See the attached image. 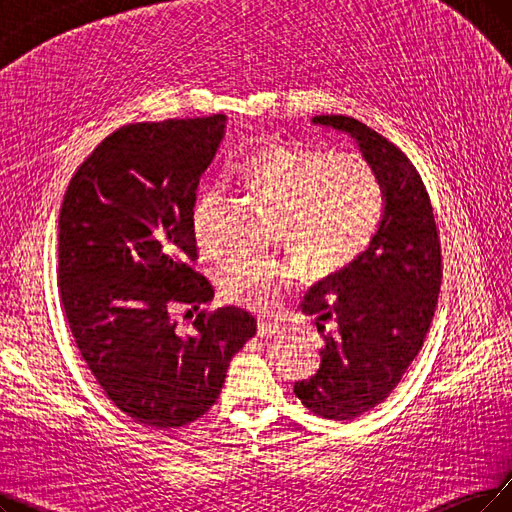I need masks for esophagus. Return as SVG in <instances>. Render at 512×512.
<instances>
[{"label":"esophagus","mask_w":512,"mask_h":512,"mask_svg":"<svg viewBox=\"0 0 512 512\" xmlns=\"http://www.w3.org/2000/svg\"><path fill=\"white\" fill-rule=\"evenodd\" d=\"M283 334V327L273 321H258V336L260 338H271Z\"/></svg>","instance_id":"obj_1"}]
</instances>
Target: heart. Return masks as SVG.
I'll use <instances>...</instances> for the list:
<instances>
[{"label": "heart", "instance_id": "b5f03b06", "mask_svg": "<svg viewBox=\"0 0 512 512\" xmlns=\"http://www.w3.org/2000/svg\"><path fill=\"white\" fill-rule=\"evenodd\" d=\"M245 185L279 206L277 237L311 277H330L367 250L384 216V185L374 163L355 151L271 140L239 163ZM220 185H206L193 206V237L201 252L222 248ZM300 275L290 256L241 250L220 267L218 285L229 302L271 313Z\"/></svg>", "mask_w": 512, "mask_h": 512}]
</instances>
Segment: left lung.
Masks as SVG:
<instances>
[{"label": "left lung", "instance_id": "8db88e82", "mask_svg": "<svg viewBox=\"0 0 512 512\" xmlns=\"http://www.w3.org/2000/svg\"><path fill=\"white\" fill-rule=\"evenodd\" d=\"M313 124L357 140L386 199L367 250L300 304L325 346L317 374L296 382L294 393L321 418L353 420L393 393L422 349L441 288V241L431 197L399 147L346 115H317Z\"/></svg>", "mask_w": 512, "mask_h": 512}]
</instances>
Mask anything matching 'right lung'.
Here are the masks:
<instances>
[{"label": "right lung", "instance_id": "1", "mask_svg": "<svg viewBox=\"0 0 512 512\" xmlns=\"http://www.w3.org/2000/svg\"><path fill=\"white\" fill-rule=\"evenodd\" d=\"M224 115L115 130L81 163L58 216L60 302L77 349L121 412L161 431L216 403L229 363L256 334L237 306L200 311L180 335L171 311L214 298L197 269L193 206Z\"/></svg>", "mask_w": 512, "mask_h": 512}]
</instances>
